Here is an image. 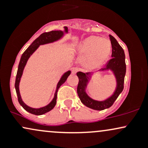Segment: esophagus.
<instances>
[{
	"mask_svg": "<svg viewBox=\"0 0 148 148\" xmlns=\"http://www.w3.org/2000/svg\"><path fill=\"white\" fill-rule=\"evenodd\" d=\"M79 68H78V67H73L72 68V74H75L76 72H78V71H79Z\"/></svg>",
	"mask_w": 148,
	"mask_h": 148,
	"instance_id": "esophagus-1",
	"label": "esophagus"
}]
</instances>
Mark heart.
<instances>
[{
	"label": "heart",
	"mask_w": 148,
	"mask_h": 148,
	"mask_svg": "<svg viewBox=\"0 0 148 148\" xmlns=\"http://www.w3.org/2000/svg\"><path fill=\"white\" fill-rule=\"evenodd\" d=\"M111 51L108 39L98 36H90L80 44L78 52L86 56L84 65L88 69L97 68L108 58Z\"/></svg>",
	"instance_id": "b5f03b06"
}]
</instances>
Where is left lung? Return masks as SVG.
<instances>
[{
  "label": "left lung",
  "mask_w": 148,
  "mask_h": 148,
  "mask_svg": "<svg viewBox=\"0 0 148 148\" xmlns=\"http://www.w3.org/2000/svg\"><path fill=\"white\" fill-rule=\"evenodd\" d=\"M109 38L112 46V58L106 62L104 68H102L101 70L104 71L110 69L114 74L116 79L117 86L113 95L104 101H97L92 99L86 92V88H87L91 74L88 72L85 74L81 72L76 73V75L79 77L77 93L80 100L85 106L97 111H102L106 108H110L124 89V81L126 74L125 52L115 37L110 35Z\"/></svg>",
  "instance_id": "8db88e82"
}]
</instances>
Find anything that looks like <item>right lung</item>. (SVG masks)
<instances>
[{"label": "right lung", "instance_id": "add662e5", "mask_svg": "<svg viewBox=\"0 0 148 148\" xmlns=\"http://www.w3.org/2000/svg\"><path fill=\"white\" fill-rule=\"evenodd\" d=\"M67 32H68V29H67V27H64V33H67ZM63 35L64 32L61 31V30H52V31L48 32V33H44L41 34L40 36L37 37L36 40H34V42L30 45V47L23 52V53L22 54L21 57V60H20L19 64H18L17 73H16V81H15L14 86L15 89H16V95H17L18 101V102H19L20 105L24 108L25 111L29 112V113H32V114L37 115H43L45 114V113H47V112L50 111L51 110H52L53 108H54V106L56 104L58 90L59 88L65 82L67 77H68L69 74H71V72L70 71H67V72L64 73L63 75L62 76L60 80L59 81L58 84L57 85L55 95H54L53 99L52 101H51L47 106L42 107V108H34L27 106V105L22 101L21 95H20L19 82L20 80H21L22 74H23V69H24V67L25 64H26V62L27 61H28V58H29L30 56L36 51V49L39 47V46L45 45V44L51 43V42L57 41V40H58L59 39H60L61 37L63 36Z\"/></svg>", "mask_w": 148, "mask_h": 148}]
</instances>
